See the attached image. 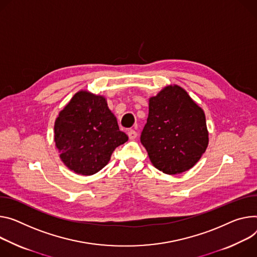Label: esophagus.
Here are the masks:
<instances>
[{"label":"esophagus","mask_w":257,"mask_h":257,"mask_svg":"<svg viewBox=\"0 0 257 257\" xmlns=\"http://www.w3.org/2000/svg\"><path fill=\"white\" fill-rule=\"evenodd\" d=\"M128 137H129V139H131V141H133V139H135L137 137V132L135 130H129Z\"/></svg>","instance_id":"34e87169"}]
</instances>
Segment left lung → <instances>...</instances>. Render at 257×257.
<instances>
[{"label": "left lung", "mask_w": 257, "mask_h": 257, "mask_svg": "<svg viewBox=\"0 0 257 257\" xmlns=\"http://www.w3.org/2000/svg\"><path fill=\"white\" fill-rule=\"evenodd\" d=\"M141 142L152 164L169 175L193 168L205 153V113L178 85H168L149 99V116Z\"/></svg>", "instance_id": "8db88e82"}]
</instances>
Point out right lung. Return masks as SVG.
I'll list each match as a JSON object with an SVG mask.
<instances>
[{
	"mask_svg": "<svg viewBox=\"0 0 257 257\" xmlns=\"http://www.w3.org/2000/svg\"><path fill=\"white\" fill-rule=\"evenodd\" d=\"M128 136L120 131L104 96L80 90L59 111L54 142L63 164L77 174L93 175L110 160Z\"/></svg>",
	"mask_w": 257,
	"mask_h": 257,
	"instance_id": "add662e5",
	"label": "right lung"
}]
</instances>
